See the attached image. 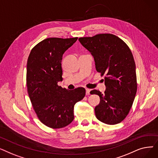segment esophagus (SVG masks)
<instances>
[{"instance_id": "34e87169", "label": "esophagus", "mask_w": 158, "mask_h": 158, "mask_svg": "<svg viewBox=\"0 0 158 158\" xmlns=\"http://www.w3.org/2000/svg\"><path fill=\"white\" fill-rule=\"evenodd\" d=\"M89 93H90V89L86 88V94L88 95H89Z\"/></svg>"}]
</instances>
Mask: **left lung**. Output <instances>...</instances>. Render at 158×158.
<instances>
[{"label": "left lung", "instance_id": "1", "mask_svg": "<svg viewBox=\"0 0 158 158\" xmlns=\"http://www.w3.org/2000/svg\"><path fill=\"white\" fill-rule=\"evenodd\" d=\"M94 58L95 68L105 74L104 94L94 89L91 94L100 97L95 107L97 118L114 125L128 114L137 91L136 65L130 48L124 41L112 34H99L79 38Z\"/></svg>", "mask_w": 158, "mask_h": 158}]
</instances>
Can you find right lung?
Returning a JSON list of instances; mask_svg holds the SVG:
<instances>
[{
	"instance_id": "right-lung-1",
	"label": "right lung",
	"mask_w": 158,
	"mask_h": 158,
	"mask_svg": "<svg viewBox=\"0 0 158 158\" xmlns=\"http://www.w3.org/2000/svg\"><path fill=\"white\" fill-rule=\"evenodd\" d=\"M77 40L47 38L33 47L28 57L29 97L40 120L51 128H63L70 124L74 118V105L85 96L84 88L68 90L57 85L63 80V55Z\"/></svg>"
}]
</instances>
